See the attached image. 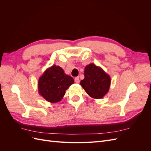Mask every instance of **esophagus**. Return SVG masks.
<instances>
[{"instance_id": "obj_1", "label": "esophagus", "mask_w": 151, "mask_h": 151, "mask_svg": "<svg viewBox=\"0 0 151 151\" xmlns=\"http://www.w3.org/2000/svg\"><path fill=\"white\" fill-rule=\"evenodd\" d=\"M74 80H75V82H76V83H77V84L79 83L80 80H79V77H76Z\"/></svg>"}]
</instances>
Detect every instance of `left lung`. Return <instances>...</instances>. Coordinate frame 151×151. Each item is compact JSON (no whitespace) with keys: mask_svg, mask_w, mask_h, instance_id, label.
<instances>
[{"mask_svg":"<svg viewBox=\"0 0 151 151\" xmlns=\"http://www.w3.org/2000/svg\"><path fill=\"white\" fill-rule=\"evenodd\" d=\"M80 84L90 97L101 99L109 91L111 78L101 67L90 63L85 67L84 79Z\"/></svg>","mask_w":151,"mask_h":151,"instance_id":"obj_1","label":"left lung"}]
</instances>
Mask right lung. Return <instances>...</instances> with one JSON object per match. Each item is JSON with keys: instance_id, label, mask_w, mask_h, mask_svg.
Segmentation results:
<instances>
[{"instance_id": "right-lung-1", "label": "right lung", "mask_w": 151, "mask_h": 151, "mask_svg": "<svg viewBox=\"0 0 151 151\" xmlns=\"http://www.w3.org/2000/svg\"><path fill=\"white\" fill-rule=\"evenodd\" d=\"M74 83V79L65 74L62 67L53 65L39 78L38 93L47 101L55 103L61 101L65 91Z\"/></svg>"}]
</instances>
